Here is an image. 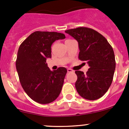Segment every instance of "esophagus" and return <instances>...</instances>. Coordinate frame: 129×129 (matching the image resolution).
<instances>
[{"instance_id": "34e87169", "label": "esophagus", "mask_w": 129, "mask_h": 129, "mask_svg": "<svg viewBox=\"0 0 129 129\" xmlns=\"http://www.w3.org/2000/svg\"><path fill=\"white\" fill-rule=\"evenodd\" d=\"M74 71H73L72 69H67V72H69V73H70V72H74Z\"/></svg>"}]
</instances>
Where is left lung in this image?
<instances>
[{
	"instance_id": "1",
	"label": "left lung",
	"mask_w": 129,
	"mask_h": 129,
	"mask_svg": "<svg viewBox=\"0 0 129 129\" xmlns=\"http://www.w3.org/2000/svg\"><path fill=\"white\" fill-rule=\"evenodd\" d=\"M65 32L77 40L79 58L86 61L89 69L86 74L75 71V88L83 98L94 101L102 97L110 87L115 69L114 50L107 40L95 30L78 27Z\"/></svg>"
}]
</instances>
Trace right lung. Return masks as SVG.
<instances>
[{
    "label": "right lung",
    "instance_id": "1",
    "mask_svg": "<svg viewBox=\"0 0 129 129\" xmlns=\"http://www.w3.org/2000/svg\"><path fill=\"white\" fill-rule=\"evenodd\" d=\"M65 38L62 33L36 31L19 47L15 62L19 80L28 97L37 103H50L60 93L67 69L59 67L51 71L46 60L51 57L52 44Z\"/></svg>",
    "mask_w": 129,
    "mask_h": 129
}]
</instances>
